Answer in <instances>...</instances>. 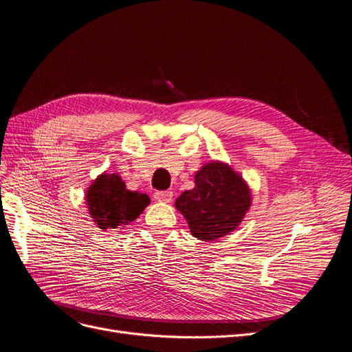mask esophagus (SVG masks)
<instances>
[{
  "label": "esophagus",
  "instance_id": "esophagus-1",
  "mask_svg": "<svg viewBox=\"0 0 352 352\" xmlns=\"http://www.w3.org/2000/svg\"><path fill=\"white\" fill-rule=\"evenodd\" d=\"M153 199L161 203H169L173 200V191H156L153 195Z\"/></svg>",
  "mask_w": 352,
  "mask_h": 352
}]
</instances>
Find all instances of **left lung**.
<instances>
[{
	"label": "left lung",
	"instance_id": "1",
	"mask_svg": "<svg viewBox=\"0 0 352 352\" xmlns=\"http://www.w3.org/2000/svg\"><path fill=\"white\" fill-rule=\"evenodd\" d=\"M252 206V190L231 165L212 161L195 175V188L175 200L197 240L214 241L238 228Z\"/></svg>",
	"mask_w": 352,
	"mask_h": 352
}]
</instances>
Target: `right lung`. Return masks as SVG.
<instances>
[{
	"instance_id": "add662e5",
	"label": "right lung",
	"mask_w": 352,
	"mask_h": 352,
	"mask_svg": "<svg viewBox=\"0 0 352 352\" xmlns=\"http://www.w3.org/2000/svg\"><path fill=\"white\" fill-rule=\"evenodd\" d=\"M86 208L99 230H124L151 203L144 192L130 191L118 173H102L86 190Z\"/></svg>"
}]
</instances>
